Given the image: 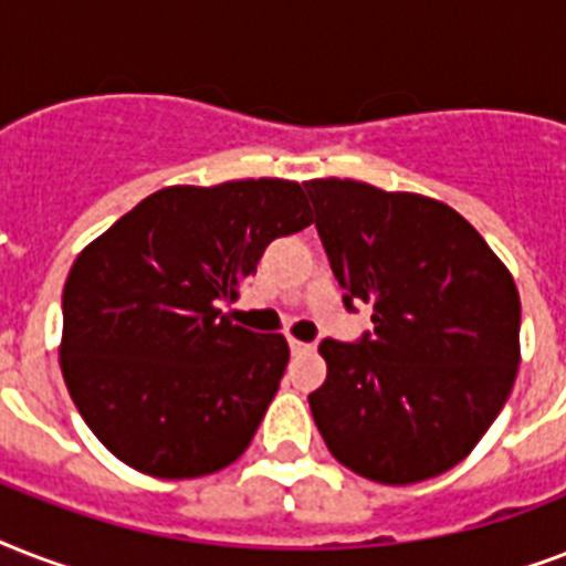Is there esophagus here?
<instances>
[{
  "label": "esophagus",
  "instance_id": "esophagus-1",
  "mask_svg": "<svg viewBox=\"0 0 566 566\" xmlns=\"http://www.w3.org/2000/svg\"><path fill=\"white\" fill-rule=\"evenodd\" d=\"M287 344H291L293 353H308L311 344H302V340H296V337H287Z\"/></svg>",
  "mask_w": 566,
  "mask_h": 566
}]
</instances>
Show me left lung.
<instances>
[{"instance_id":"1","label":"left lung","mask_w":566,"mask_h":566,"mask_svg":"<svg viewBox=\"0 0 566 566\" xmlns=\"http://www.w3.org/2000/svg\"><path fill=\"white\" fill-rule=\"evenodd\" d=\"M346 311L373 332L326 337L308 396L332 455L364 479L413 484L464 461L500 417L520 367V293L449 205L353 179L305 185Z\"/></svg>"}]
</instances>
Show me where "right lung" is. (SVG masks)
I'll list each match as a JSON object with an SVG mask.
<instances>
[{
	"label": "right lung",
	"mask_w": 566,
	"mask_h": 566,
	"mask_svg": "<svg viewBox=\"0 0 566 566\" xmlns=\"http://www.w3.org/2000/svg\"><path fill=\"white\" fill-rule=\"evenodd\" d=\"M296 181L164 188L119 217L64 284L61 373L108 452L158 479L243 455L284 376L282 335L222 311L275 238L311 226Z\"/></svg>",
	"instance_id": "1"
}]
</instances>
